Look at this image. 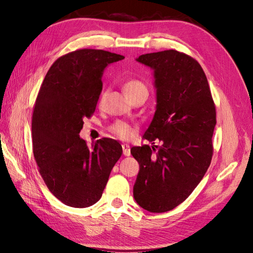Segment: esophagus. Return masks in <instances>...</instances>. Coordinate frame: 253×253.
Wrapping results in <instances>:
<instances>
[{
	"instance_id": "obj_1",
	"label": "esophagus",
	"mask_w": 253,
	"mask_h": 253,
	"mask_svg": "<svg viewBox=\"0 0 253 253\" xmlns=\"http://www.w3.org/2000/svg\"><path fill=\"white\" fill-rule=\"evenodd\" d=\"M123 153L125 156H130V147L128 144H123Z\"/></svg>"
}]
</instances>
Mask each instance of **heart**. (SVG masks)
<instances>
[{
  "label": "heart",
  "instance_id": "heart-1",
  "mask_svg": "<svg viewBox=\"0 0 253 253\" xmlns=\"http://www.w3.org/2000/svg\"><path fill=\"white\" fill-rule=\"evenodd\" d=\"M124 91L127 95V97H130V96H134L137 94H146L148 95V87L145 84L144 82L137 79H129L127 80L123 85ZM109 130H111L113 134L118 136L119 138L127 139L129 138L132 134L131 127L128 125V124L124 122H116L114 123L113 125L109 127Z\"/></svg>",
  "mask_w": 253,
  "mask_h": 253
}]
</instances>
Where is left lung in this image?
<instances>
[{
    "label": "left lung",
    "mask_w": 253,
    "mask_h": 253,
    "mask_svg": "<svg viewBox=\"0 0 253 253\" xmlns=\"http://www.w3.org/2000/svg\"><path fill=\"white\" fill-rule=\"evenodd\" d=\"M154 70L157 106L144 138L159 145L132 147L139 164L134 198L150 212L183 203L204 178L213 155L215 106L200 64L174 49L137 58Z\"/></svg>",
    "instance_id": "1"
}]
</instances>
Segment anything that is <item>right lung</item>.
Here are the masks:
<instances>
[{"label": "right lung", "instance_id": "add662e5", "mask_svg": "<svg viewBox=\"0 0 253 253\" xmlns=\"http://www.w3.org/2000/svg\"><path fill=\"white\" fill-rule=\"evenodd\" d=\"M123 55L83 48L58 57L41 85L32 116L35 162L48 190L66 206L85 208L100 199L123 148L102 138L88 147L80 132L94 114L108 64Z\"/></svg>", "mask_w": 253, "mask_h": 253}]
</instances>
